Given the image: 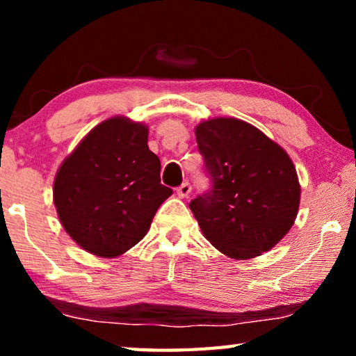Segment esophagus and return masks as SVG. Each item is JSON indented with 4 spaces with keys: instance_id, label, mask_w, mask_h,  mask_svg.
Listing matches in <instances>:
<instances>
[{
    "instance_id": "34e87169",
    "label": "esophagus",
    "mask_w": 356,
    "mask_h": 356,
    "mask_svg": "<svg viewBox=\"0 0 356 356\" xmlns=\"http://www.w3.org/2000/svg\"><path fill=\"white\" fill-rule=\"evenodd\" d=\"M191 193V185L188 182H184L182 185L177 188V195L179 197H188V195Z\"/></svg>"
}]
</instances>
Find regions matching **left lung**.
Segmentation results:
<instances>
[{
    "mask_svg": "<svg viewBox=\"0 0 356 356\" xmlns=\"http://www.w3.org/2000/svg\"><path fill=\"white\" fill-rule=\"evenodd\" d=\"M196 141L212 184L190 202L204 237L240 261L272 250L292 227L300 204L297 171L286 150L234 118L204 120Z\"/></svg>",
    "mask_w": 356,
    "mask_h": 356,
    "instance_id": "1",
    "label": "left lung"
}]
</instances>
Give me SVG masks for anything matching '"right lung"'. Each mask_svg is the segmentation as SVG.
<instances>
[{
  "label": "right lung",
  "mask_w": 356,
  "mask_h": 356,
  "mask_svg": "<svg viewBox=\"0 0 356 356\" xmlns=\"http://www.w3.org/2000/svg\"><path fill=\"white\" fill-rule=\"evenodd\" d=\"M172 190L160 184V160L147 127L111 118L94 127L58 170L53 201L65 232L91 254L116 257L146 236Z\"/></svg>",
  "instance_id": "add662e5"
}]
</instances>
